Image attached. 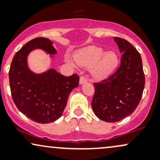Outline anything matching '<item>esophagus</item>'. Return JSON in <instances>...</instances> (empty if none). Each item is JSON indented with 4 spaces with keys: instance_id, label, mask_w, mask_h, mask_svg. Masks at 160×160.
I'll list each match as a JSON object with an SVG mask.
<instances>
[{
    "instance_id": "obj_1",
    "label": "esophagus",
    "mask_w": 160,
    "mask_h": 160,
    "mask_svg": "<svg viewBox=\"0 0 160 160\" xmlns=\"http://www.w3.org/2000/svg\"><path fill=\"white\" fill-rule=\"evenodd\" d=\"M87 79L84 78V77H81V78H80V85H82V84L86 83V82H87Z\"/></svg>"
}]
</instances>
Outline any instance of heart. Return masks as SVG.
I'll list each match as a JSON object with an SVG mask.
<instances>
[{"label": "heart", "mask_w": 160, "mask_h": 160, "mask_svg": "<svg viewBox=\"0 0 160 160\" xmlns=\"http://www.w3.org/2000/svg\"><path fill=\"white\" fill-rule=\"evenodd\" d=\"M74 59L78 65L90 68L92 76L96 80H103L109 77L119 65V56L114 51L105 52L104 49L96 46L82 48L74 54ZM66 62L73 63L69 59Z\"/></svg>", "instance_id": "obj_1"}]
</instances>
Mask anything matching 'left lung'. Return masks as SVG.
<instances>
[{"instance_id":"obj_1","label":"left lung","mask_w":160,"mask_h":160,"mask_svg":"<svg viewBox=\"0 0 160 160\" xmlns=\"http://www.w3.org/2000/svg\"><path fill=\"white\" fill-rule=\"evenodd\" d=\"M122 53L120 66L108 80L94 83L92 108L96 117L118 122L132 113L140 102L145 78L140 53L127 40L113 38Z\"/></svg>"}]
</instances>
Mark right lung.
<instances>
[{
    "instance_id": "obj_1",
    "label": "right lung",
    "mask_w": 160,
    "mask_h": 160,
    "mask_svg": "<svg viewBox=\"0 0 160 160\" xmlns=\"http://www.w3.org/2000/svg\"><path fill=\"white\" fill-rule=\"evenodd\" d=\"M38 49L50 55V58L56 54L50 40L37 38L30 40L14 56L9 79L12 100L19 111L34 122L44 124L60 118L69 94L79 85V77L75 74L65 77L53 68L34 72L28 57Z\"/></svg>"
}]
</instances>
